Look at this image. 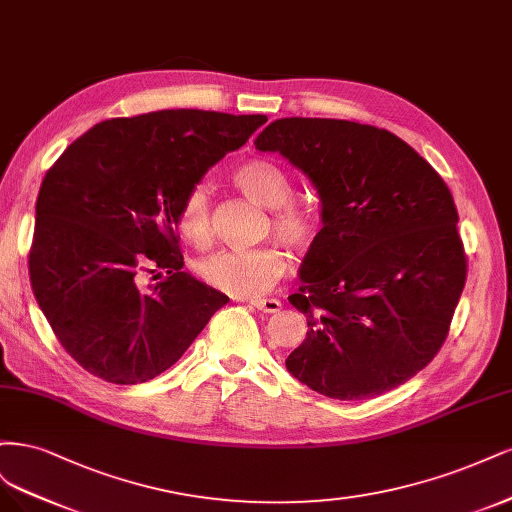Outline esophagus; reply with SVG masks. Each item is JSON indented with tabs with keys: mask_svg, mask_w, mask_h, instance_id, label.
<instances>
[{
	"mask_svg": "<svg viewBox=\"0 0 512 512\" xmlns=\"http://www.w3.org/2000/svg\"><path fill=\"white\" fill-rule=\"evenodd\" d=\"M249 304L261 312H278L280 308H283V304H280L278 300H272V298H251Z\"/></svg>",
	"mask_w": 512,
	"mask_h": 512,
	"instance_id": "obj_1",
	"label": "esophagus"
}]
</instances>
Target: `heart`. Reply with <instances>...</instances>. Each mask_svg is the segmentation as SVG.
<instances>
[{"label": "heart", "instance_id": "obj_1", "mask_svg": "<svg viewBox=\"0 0 512 512\" xmlns=\"http://www.w3.org/2000/svg\"><path fill=\"white\" fill-rule=\"evenodd\" d=\"M236 187L251 202L274 210L276 234L291 246H306L315 236V221L308 212L287 206L293 187L283 168L270 159L244 161L234 170ZM178 232L193 244L210 238V200L204 187H191L176 212ZM285 255L274 246L261 249H223L197 263V274L212 289L236 298H253L266 293L285 274Z\"/></svg>", "mask_w": 512, "mask_h": 512}]
</instances>
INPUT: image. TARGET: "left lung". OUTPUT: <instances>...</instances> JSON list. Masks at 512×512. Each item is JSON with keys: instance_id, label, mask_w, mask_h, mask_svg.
Masks as SVG:
<instances>
[{"instance_id": "obj_1", "label": "left lung", "mask_w": 512, "mask_h": 512, "mask_svg": "<svg viewBox=\"0 0 512 512\" xmlns=\"http://www.w3.org/2000/svg\"><path fill=\"white\" fill-rule=\"evenodd\" d=\"M255 148L283 155L321 200L289 295L310 327L289 374L334 400L406 383L438 353L466 285L449 187L402 138L353 121L278 119Z\"/></svg>"}]
</instances>
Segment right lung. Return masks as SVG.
<instances>
[{
	"label": "right lung",
	"mask_w": 512,
	"mask_h": 512,
	"mask_svg": "<svg viewBox=\"0 0 512 512\" xmlns=\"http://www.w3.org/2000/svg\"><path fill=\"white\" fill-rule=\"evenodd\" d=\"M266 121L189 108L110 119L46 172L31 289L63 349L87 372L114 385L151 381L229 302L183 272L176 212L214 163ZM163 271L159 284L143 285Z\"/></svg>",
	"instance_id": "obj_1"
}]
</instances>
